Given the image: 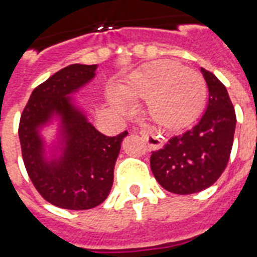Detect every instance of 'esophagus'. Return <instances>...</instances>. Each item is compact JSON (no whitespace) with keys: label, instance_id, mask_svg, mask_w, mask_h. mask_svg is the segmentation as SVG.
Listing matches in <instances>:
<instances>
[{"label":"esophagus","instance_id":"esophagus-1","mask_svg":"<svg viewBox=\"0 0 257 257\" xmlns=\"http://www.w3.org/2000/svg\"><path fill=\"white\" fill-rule=\"evenodd\" d=\"M140 135L143 136L145 141H147V144H148L149 148L152 149H160L163 147V140L160 139V136H157L156 133L153 132L152 129L149 128H144L140 131Z\"/></svg>","mask_w":257,"mask_h":257}]
</instances>
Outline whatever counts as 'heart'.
I'll return each mask as SVG.
<instances>
[{
  "mask_svg": "<svg viewBox=\"0 0 257 257\" xmlns=\"http://www.w3.org/2000/svg\"><path fill=\"white\" fill-rule=\"evenodd\" d=\"M126 101H147L151 120L167 131L188 128L203 110L207 84L201 74L171 60H159L140 66L118 86ZM110 102L118 110L126 105L117 96Z\"/></svg>",
  "mask_w": 257,
  "mask_h": 257,
  "instance_id": "b5f03b06",
  "label": "heart"
}]
</instances>
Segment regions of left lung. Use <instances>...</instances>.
Instances as JSON below:
<instances>
[{"mask_svg": "<svg viewBox=\"0 0 257 257\" xmlns=\"http://www.w3.org/2000/svg\"><path fill=\"white\" fill-rule=\"evenodd\" d=\"M209 92L207 110L192 129L173 136L151 155V169L161 187L191 195L217 181L231 156L236 113L224 84L201 68Z\"/></svg>", "mask_w": 257, "mask_h": 257, "instance_id": "obj_1", "label": "left lung"}]
</instances>
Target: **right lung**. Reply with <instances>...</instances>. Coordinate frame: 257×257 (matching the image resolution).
<instances>
[{
  "label": "right lung",
  "instance_id": "add662e5",
  "mask_svg": "<svg viewBox=\"0 0 257 257\" xmlns=\"http://www.w3.org/2000/svg\"><path fill=\"white\" fill-rule=\"evenodd\" d=\"M96 68L73 64L50 76L33 90L18 125L22 160L34 188L64 209H90L108 197L121 141L128 135H102L66 97L90 81ZM54 112L62 117L67 147L60 161L48 163L37 128Z\"/></svg>",
  "mask_w": 257,
  "mask_h": 257
}]
</instances>
